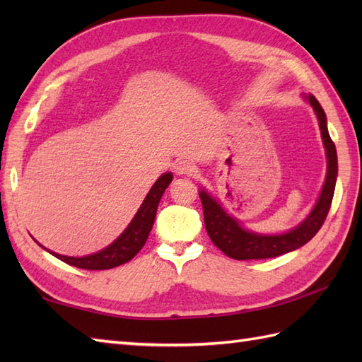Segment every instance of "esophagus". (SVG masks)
<instances>
[{
  "instance_id": "esophagus-1",
  "label": "esophagus",
  "mask_w": 362,
  "mask_h": 362,
  "mask_svg": "<svg viewBox=\"0 0 362 362\" xmlns=\"http://www.w3.org/2000/svg\"><path fill=\"white\" fill-rule=\"evenodd\" d=\"M174 171L182 175H193L196 173V166L193 161L189 160H179L174 166Z\"/></svg>"
}]
</instances>
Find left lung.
I'll list each match as a JSON object with an SVG mask.
<instances>
[{
	"label": "left lung",
	"mask_w": 362,
	"mask_h": 362,
	"mask_svg": "<svg viewBox=\"0 0 362 362\" xmlns=\"http://www.w3.org/2000/svg\"><path fill=\"white\" fill-rule=\"evenodd\" d=\"M306 99H308V103L317 115L322 140H324L327 152L328 166L325 183L319 196V201L314 205L313 211L308 214V218H306L302 224H298L296 228H292L289 232L281 235L253 233L243 228L240 222L230 216V214L222 209L221 204H218V201H214L204 188L201 189V193H199L202 201L206 233H209L213 244L230 258L264 259L296 250L308 243L311 238L319 232L322 224H324L327 219L329 206H332L337 177L336 146L328 134L327 117L324 109H322L319 101L313 95H308Z\"/></svg>",
	"instance_id": "1"
}]
</instances>
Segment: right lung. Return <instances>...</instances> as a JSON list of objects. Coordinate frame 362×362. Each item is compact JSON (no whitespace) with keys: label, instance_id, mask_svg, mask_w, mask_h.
Masks as SVG:
<instances>
[{"label":"right lung","instance_id":"1","mask_svg":"<svg viewBox=\"0 0 362 362\" xmlns=\"http://www.w3.org/2000/svg\"><path fill=\"white\" fill-rule=\"evenodd\" d=\"M171 182L173 174L165 173L156 183H153V187L151 188L148 196H146L140 210L136 211L132 222H130L124 232L118 236V240L113 241L109 247L99 250L93 253V255L81 258L59 255L56 252H51L48 249L46 250H48L51 255L59 258L60 261H64V263L74 267L87 269V271H104V269H112L127 263V261L132 259L136 253L143 249V245L148 241L153 221H156L158 202Z\"/></svg>","mask_w":362,"mask_h":362}]
</instances>
